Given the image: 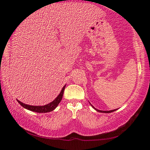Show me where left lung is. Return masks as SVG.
<instances>
[{
  "label": "left lung",
  "mask_w": 150,
  "mask_h": 150,
  "mask_svg": "<svg viewBox=\"0 0 150 150\" xmlns=\"http://www.w3.org/2000/svg\"><path fill=\"white\" fill-rule=\"evenodd\" d=\"M91 106H92V107H93L96 110H97L98 112H104V113H109V112H113V111H115V110H117V109H114V110H98V109H97V108H96L93 105H91Z\"/></svg>",
  "instance_id": "1"
}]
</instances>
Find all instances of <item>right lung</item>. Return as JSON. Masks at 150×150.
<instances>
[{"label": "right lung", "instance_id": "obj_1", "mask_svg": "<svg viewBox=\"0 0 150 150\" xmlns=\"http://www.w3.org/2000/svg\"><path fill=\"white\" fill-rule=\"evenodd\" d=\"M65 85L62 88L60 93L59 94V96L55 98V99L53 100L52 102H50V103L48 104H46L44 106H32V105H28V104H26L24 103H22V102L19 101V100H17L20 105H21L22 107H24L26 109L31 110V111L36 112H48L50 111H52L53 110H54L55 108L57 107V106L59 105V104L60 103L61 100H62L63 93H64V90L65 88Z\"/></svg>", "mask_w": 150, "mask_h": 150}]
</instances>
